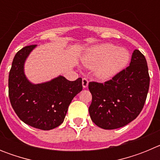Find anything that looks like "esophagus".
I'll return each instance as SVG.
<instances>
[{
    "instance_id": "obj_1",
    "label": "esophagus",
    "mask_w": 160,
    "mask_h": 160,
    "mask_svg": "<svg viewBox=\"0 0 160 160\" xmlns=\"http://www.w3.org/2000/svg\"><path fill=\"white\" fill-rule=\"evenodd\" d=\"M82 82L83 88H87V87H88L89 82H88V79H87V78H82Z\"/></svg>"
}]
</instances>
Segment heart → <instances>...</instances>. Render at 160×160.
<instances>
[{
	"label": "heart",
	"mask_w": 160,
	"mask_h": 160,
	"mask_svg": "<svg viewBox=\"0 0 160 160\" xmlns=\"http://www.w3.org/2000/svg\"><path fill=\"white\" fill-rule=\"evenodd\" d=\"M130 53L126 48L116 47L114 44L103 43L91 46L82 56L86 67L94 68V74L102 80H108L128 65Z\"/></svg>",
	"instance_id": "b5f03b06"
}]
</instances>
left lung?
Instances as JSON below:
<instances>
[{"label": "left lung", "mask_w": 160, "mask_h": 160, "mask_svg": "<svg viewBox=\"0 0 160 160\" xmlns=\"http://www.w3.org/2000/svg\"><path fill=\"white\" fill-rule=\"evenodd\" d=\"M150 85L147 60L135 49L130 66L104 83L91 82L90 116L99 128H122L137 118L143 108Z\"/></svg>", "instance_id": "obj_1"}]
</instances>
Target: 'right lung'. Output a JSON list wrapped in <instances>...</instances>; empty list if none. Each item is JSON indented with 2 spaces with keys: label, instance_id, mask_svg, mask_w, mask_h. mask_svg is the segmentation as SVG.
<instances>
[{
  "label": "right lung",
  "instance_id": "right-lung-1",
  "mask_svg": "<svg viewBox=\"0 0 160 160\" xmlns=\"http://www.w3.org/2000/svg\"><path fill=\"white\" fill-rule=\"evenodd\" d=\"M37 45L25 46L14 57L8 75V97L19 118L38 129L49 131L62 123L72 99L82 90V78L58 77L33 84L25 74V62Z\"/></svg>",
  "mask_w": 160,
  "mask_h": 160
}]
</instances>
